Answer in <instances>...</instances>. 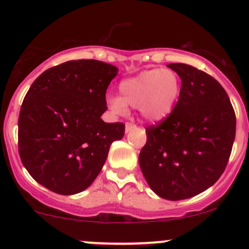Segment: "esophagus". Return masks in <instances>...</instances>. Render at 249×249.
Returning <instances> with one entry per match:
<instances>
[{
	"mask_svg": "<svg viewBox=\"0 0 249 249\" xmlns=\"http://www.w3.org/2000/svg\"><path fill=\"white\" fill-rule=\"evenodd\" d=\"M134 127H136V125H134L133 123H126V124H125V132H130V131Z\"/></svg>",
	"mask_w": 249,
	"mask_h": 249,
	"instance_id": "34e87169",
	"label": "esophagus"
}]
</instances>
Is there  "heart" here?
Segmentation results:
<instances>
[{
  "label": "heart",
  "mask_w": 249,
  "mask_h": 249,
  "mask_svg": "<svg viewBox=\"0 0 249 249\" xmlns=\"http://www.w3.org/2000/svg\"><path fill=\"white\" fill-rule=\"evenodd\" d=\"M119 96H108L107 107L113 113L126 115L128 107L138 108L145 121L159 122L172 112L181 92V81L170 69L144 70L123 79Z\"/></svg>",
  "instance_id": "b5f03b06"
}]
</instances>
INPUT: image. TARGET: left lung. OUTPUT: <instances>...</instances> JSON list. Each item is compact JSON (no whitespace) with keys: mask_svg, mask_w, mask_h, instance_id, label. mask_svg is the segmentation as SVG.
<instances>
[{"mask_svg":"<svg viewBox=\"0 0 249 249\" xmlns=\"http://www.w3.org/2000/svg\"><path fill=\"white\" fill-rule=\"evenodd\" d=\"M181 79L166 119L146 128L139 166L148 186L167 200L192 198L224 173L235 138L230 97L212 76L182 63L167 65Z\"/></svg>","mask_w":249,"mask_h":249,"instance_id":"obj_1","label":"left lung"}]
</instances>
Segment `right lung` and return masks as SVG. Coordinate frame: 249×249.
I'll list each match as a JSON object with an SVG mask.
<instances>
[{
	"label": "right lung",
	"instance_id": "right-lung-1",
	"mask_svg": "<svg viewBox=\"0 0 249 249\" xmlns=\"http://www.w3.org/2000/svg\"><path fill=\"white\" fill-rule=\"evenodd\" d=\"M118 68L96 59L69 61L31 84L18 117L22 164L42 186L62 196L95 181L123 123H105L107 87Z\"/></svg>",
	"mask_w": 249,
	"mask_h": 249
}]
</instances>
